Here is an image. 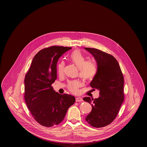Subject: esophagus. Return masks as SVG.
I'll return each instance as SVG.
<instances>
[{
	"instance_id": "esophagus-1",
	"label": "esophagus",
	"mask_w": 147,
	"mask_h": 147,
	"mask_svg": "<svg viewBox=\"0 0 147 147\" xmlns=\"http://www.w3.org/2000/svg\"><path fill=\"white\" fill-rule=\"evenodd\" d=\"M83 98L80 97H77L76 98V101L77 102H82L83 101Z\"/></svg>"
}]
</instances>
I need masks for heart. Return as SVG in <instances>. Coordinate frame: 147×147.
I'll return each mask as SVG.
<instances>
[{
  "instance_id": "1",
  "label": "heart",
  "mask_w": 147,
  "mask_h": 147,
  "mask_svg": "<svg viewBox=\"0 0 147 147\" xmlns=\"http://www.w3.org/2000/svg\"><path fill=\"white\" fill-rule=\"evenodd\" d=\"M72 62L79 69V76L85 80L92 79L96 74L97 67L92 62H86V58L83 54L78 50L71 53L70 56ZM64 68V62L61 61L58 64V73L59 75L63 74ZM80 83L77 80L72 81L69 83L68 88L71 92L76 93L80 86Z\"/></svg>"
}]
</instances>
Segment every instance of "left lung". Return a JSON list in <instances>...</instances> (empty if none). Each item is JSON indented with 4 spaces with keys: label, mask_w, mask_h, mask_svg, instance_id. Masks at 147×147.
<instances>
[{
    "label": "left lung",
    "mask_w": 147,
    "mask_h": 147,
    "mask_svg": "<svg viewBox=\"0 0 147 147\" xmlns=\"http://www.w3.org/2000/svg\"><path fill=\"white\" fill-rule=\"evenodd\" d=\"M94 57L97 72L90 83L92 88L98 90L97 98H83L92 106V110L85 119L91 126L103 127L116 118L124 100V78L115 58L96 49L84 48Z\"/></svg>",
    "instance_id": "obj_1"
}]
</instances>
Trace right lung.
Masks as SVG:
<instances>
[{
    "instance_id": "1",
    "label": "right lung",
    "mask_w": 147,
    "mask_h": 147,
    "mask_svg": "<svg viewBox=\"0 0 147 147\" xmlns=\"http://www.w3.org/2000/svg\"><path fill=\"white\" fill-rule=\"evenodd\" d=\"M71 47L51 46L40 51L34 57L24 80L25 100L35 120L42 126L60 123L68 109L76 101L74 96L61 95L51 85L57 79V63Z\"/></svg>"
}]
</instances>
